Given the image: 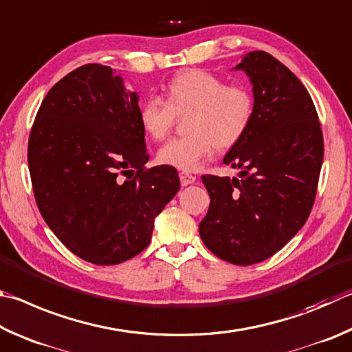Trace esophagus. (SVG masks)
Here are the masks:
<instances>
[{
	"label": "esophagus",
	"instance_id": "34e87169",
	"mask_svg": "<svg viewBox=\"0 0 352 352\" xmlns=\"http://www.w3.org/2000/svg\"><path fill=\"white\" fill-rule=\"evenodd\" d=\"M179 179H181V184H182V187H187V186H190V184H193L195 181H196V176H193V175H190V173H186V171H182L181 175H179Z\"/></svg>",
	"mask_w": 352,
	"mask_h": 352
}]
</instances>
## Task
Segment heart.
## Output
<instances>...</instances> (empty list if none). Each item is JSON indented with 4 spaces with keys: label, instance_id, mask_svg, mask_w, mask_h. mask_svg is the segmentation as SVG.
Masks as SVG:
<instances>
[{
    "label": "heart",
    "instance_id": "1",
    "mask_svg": "<svg viewBox=\"0 0 352 352\" xmlns=\"http://www.w3.org/2000/svg\"><path fill=\"white\" fill-rule=\"evenodd\" d=\"M184 138L170 140L157 151V162L193 171L212 156L236 146L255 117V97L248 86L226 85L202 69L179 72L165 85L164 100L150 97L139 108L142 131L153 140L170 134L176 117H186Z\"/></svg>",
    "mask_w": 352,
    "mask_h": 352
}]
</instances>
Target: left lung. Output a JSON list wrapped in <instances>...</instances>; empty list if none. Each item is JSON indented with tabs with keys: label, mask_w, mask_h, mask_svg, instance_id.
Instances as JSON below:
<instances>
[{
	"label": "left lung",
	"mask_w": 352,
	"mask_h": 352,
	"mask_svg": "<svg viewBox=\"0 0 352 352\" xmlns=\"http://www.w3.org/2000/svg\"><path fill=\"white\" fill-rule=\"evenodd\" d=\"M255 117L226 154L238 177L206 175L210 207L199 224L207 249L250 266L276 254L305 226L323 164V133L309 92L294 72L264 51L245 54Z\"/></svg>",
	"instance_id": "left-lung-1"
}]
</instances>
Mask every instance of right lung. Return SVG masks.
<instances>
[{
    "label": "right lung",
    "mask_w": 352,
    "mask_h": 352,
    "mask_svg": "<svg viewBox=\"0 0 352 352\" xmlns=\"http://www.w3.org/2000/svg\"><path fill=\"white\" fill-rule=\"evenodd\" d=\"M138 102L109 66L83 65L52 86L30 129L41 217L74 255L97 266L139 255L181 187L173 166H145Z\"/></svg>",
    "instance_id": "add662e5"
}]
</instances>
